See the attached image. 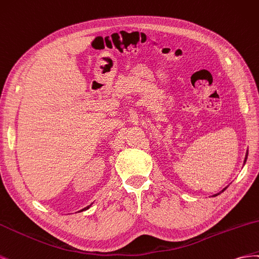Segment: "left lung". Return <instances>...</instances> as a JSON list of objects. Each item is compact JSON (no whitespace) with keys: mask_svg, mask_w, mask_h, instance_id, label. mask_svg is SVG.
<instances>
[{"mask_svg":"<svg viewBox=\"0 0 259 259\" xmlns=\"http://www.w3.org/2000/svg\"><path fill=\"white\" fill-rule=\"evenodd\" d=\"M247 155H248V150H247V151H246V155H245V159H244V164H243V165H245V162H246V159H247ZM227 188H228V187H226V188H224V189H223V190H221V191H220V192H218V193H216V194H213V195H212V197H215V196H217V195H219V194H220V193H223V192H224V191H225V190H226V189H227Z\"/></svg>","mask_w":259,"mask_h":259,"instance_id":"left-lung-1","label":"left lung"}]
</instances>
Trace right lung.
Returning a JSON list of instances; mask_svg holds the SVG:
<instances>
[{"label":"right lung","mask_w":259,"mask_h":259,"mask_svg":"<svg viewBox=\"0 0 259 259\" xmlns=\"http://www.w3.org/2000/svg\"><path fill=\"white\" fill-rule=\"evenodd\" d=\"M92 204H93V203H92ZM92 204H90V205H88V206H87V207H84V208H82V209H80V210H79V212H80V211H83V210H87V209H89V208H90V207H91V206H92Z\"/></svg>","instance_id":"1"}]
</instances>
